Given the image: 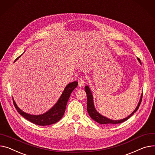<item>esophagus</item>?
I'll return each mask as SVG.
<instances>
[{"mask_svg": "<svg viewBox=\"0 0 155 155\" xmlns=\"http://www.w3.org/2000/svg\"><path fill=\"white\" fill-rule=\"evenodd\" d=\"M78 86L79 87H82L85 84V79L84 77H81L78 79Z\"/></svg>", "mask_w": 155, "mask_h": 155, "instance_id": "obj_1", "label": "esophagus"}]
</instances>
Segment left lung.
Instances as JSON below:
<instances>
[{
	"mask_svg": "<svg viewBox=\"0 0 155 155\" xmlns=\"http://www.w3.org/2000/svg\"><path fill=\"white\" fill-rule=\"evenodd\" d=\"M137 59L138 60L139 62L141 64V61L140 59L139 58H137ZM85 92L87 95V111L88 113V114L90 115V117L94 120L95 121H97V123H100V124H118V123H121L125 121L126 120H127L128 118H130V117H131L134 113H135L137 110L138 109L140 104L142 100V97H143V94H141V98L140 100V101L138 104V106L137 107V108H135V110L133 111V112H132V113L127 117L125 118H123L121 120H111L109 119L104 116L101 115V114L96 110L95 106H94V97H93V95L91 94V91L89 88L88 86H85Z\"/></svg>",
	"mask_w": 155,
	"mask_h": 155,
	"instance_id": "left-lung-1",
	"label": "left lung"
}]
</instances>
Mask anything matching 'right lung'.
Wrapping results in <instances>:
<instances>
[{
	"mask_svg": "<svg viewBox=\"0 0 155 155\" xmlns=\"http://www.w3.org/2000/svg\"><path fill=\"white\" fill-rule=\"evenodd\" d=\"M20 56H19L15 60V61ZM77 85L78 82L76 81L68 84L65 88L62 94L60 96V98L57 102V104L50 110L42 115H34L25 113L17 107L16 103L13 98L14 105L17 111L19 113V114L21 115L25 119L30 121V122L34 123V124L40 126H46L54 124V123L58 122L64 116L66 108V105L67 104V101L69 99L71 93L73 91V90L77 87Z\"/></svg>",
	"mask_w": 155,
	"mask_h": 155,
	"instance_id": "right-lung-1",
	"label": "right lung"
}]
</instances>
